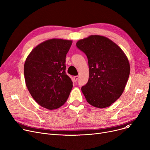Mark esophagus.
Returning a JSON list of instances; mask_svg holds the SVG:
<instances>
[{"instance_id": "1", "label": "esophagus", "mask_w": 150, "mask_h": 150, "mask_svg": "<svg viewBox=\"0 0 150 150\" xmlns=\"http://www.w3.org/2000/svg\"><path fill=\"white\" fill-rule=\"evenodd\" d=\"M73 78H74V81H76L78 80V76H74L73 77Z\"/></svg>"}]
</instances>
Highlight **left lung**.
Here are the masks:
<instances>
[{
  "label": "left lung",
  "mask_w": 150,
  "mask_h": 150,
  "mask_svg": "<svg viewBox=\"0 0 150 150\" xmlns=\"http://www.w3.org/2000/svg\"><path fill=\"white\" fill-rule=\"evenodd\" d=\"M78 49L88 57L89 80L81 88L92 106L105 108L122 96L127 83L130 66L120 47L109 38L91 35L76 42Z\"/></svg>",
  "instance_id": "obj_1"
}]
</instances>
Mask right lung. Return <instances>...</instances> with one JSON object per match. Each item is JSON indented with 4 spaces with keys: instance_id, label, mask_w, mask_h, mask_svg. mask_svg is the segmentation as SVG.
I'll return each mask as SVG.
<instances>
[{
    "instance_id": "right-lung-1",
    "label": "right lung",
    "mask_w": 150,
    "mask_h": 150,
    "mask_svg": "<svg viewBox=\"0 0 150 150\" xmlns=\"http://www.w3.org/2000/svg\"><path fill=\"white\" fill-rule=\"evenodd\" d=\"M72 41L53 38L32 50L24 64V77L31 97L43 108L53 110L67 101L73 87L66 73V57Z\"/></svg>"
}]
</instances>
